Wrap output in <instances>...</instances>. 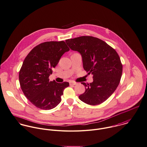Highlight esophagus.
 <instances>
[{"label":"esophagus","instance_id":"1","mask_svg":"<svg viewBox=\"0 0 147 147\" xmlns=\"http://www.w3.org/2000/svg\"><path fill=\"white\" fill-rule=\"evenodd\" d=\"M69 83H70V85H76L78 84L77 83L74 82H70Z\"/></svg>","mask_w":147,"mask_h":147}]
</instances>
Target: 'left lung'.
Wrapping results in <instances>:
<instances>
[{
	"mask_svg": "<svg viewBox=\"0 0 147 147\" xmlns=\"http://www.w3.org/2000/svg\"><path fill=\"white\" fill-rule=\"evenodd\" d=\"M69 48L81 55L84 69L93 75L90 84L82 82L85 92L79 96L83 102L98 105L109 98L118 87L122 65L117 52L104 41L91 36L66 39Z\"/></svg>",
	"mask_w": 147,
	"mask_h": 147,
	"instance_id": "1",
	"label": "left lung"
}]
</instances>
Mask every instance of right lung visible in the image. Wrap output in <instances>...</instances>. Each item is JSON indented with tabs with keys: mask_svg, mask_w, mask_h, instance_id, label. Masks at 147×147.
Listing matches in <instances>:
<instances>
[{
	"mask_svg": "<svg viewBox=\"0 0 147 147\" xmlns=\"http://www.w3.org/2000/svg\"><path fill=\"white\" fill-rule=\"evenodd\" d=\"M69 50L64 41L46 42L35 46L25 57L19 72V81L25 96L36 107L49 110L61 102L69 82L49 81V78L52 68Z\"/></svg>",
	"mask_w": 147,
	"mask_h": 147,
	"instance_id": "right-lung-1",
	"label": "right lung"
}]
</instances>
